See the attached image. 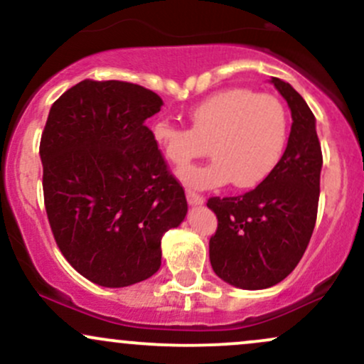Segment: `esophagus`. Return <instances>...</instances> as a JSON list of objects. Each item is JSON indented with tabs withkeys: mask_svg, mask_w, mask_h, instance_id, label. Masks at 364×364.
Masks as SVG:
<instances>
[{
	"mask_svg": "<svg viewBox=\"0 0 364 364\" xmlns=\"http://www.w3.org/2000/svg\"><path fill=\"white\" fill-rule=\"evenodd\" d=\"M186 200L190 205H203V202H205L202 195H196L193 191H186Z\"/></svg>",
	"mask_w": 364,
	"mask_h": 364,
	"instance_id": "34e87169",
	"label": "esophagus"
}]
</instances>
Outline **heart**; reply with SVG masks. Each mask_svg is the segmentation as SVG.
<instances>
[{
  "label": "heart",
  "mask_w": 364,
  "mask_h": 364,
  "mask_svg": "<svg viewBox=\"0 0 364 364\" xmlns=\"http://www.w3.org/2000/svg\"><path fill=\"white\" fill-rule=\"evenodd\" d=\"M191 128L157 119L150 128L166 161L185 168L208 152L207 166L181 171L183 181L196 190L232 185L258 186L277 168L286 152L289 121L277 97L250 89H225L208 95L188 112Z\"/></svg>",
  "instance_id": "obj_1"
}]
</instances>
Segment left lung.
I'll use <instances>...</instances> for the list:
<instances>
[{
	"instance_id": "1",
	"label": "left lung",
	"mask_w": 364,
	"mask_h": 364,
	"mask_svg": "<svg viewBox=\"0 0 364 364\" xmlns=\"http://www.w3.org/2000/svg\"><path fill=\"white\" fill-rule=\"evenodd\" d=\"M291 109L286 152L270 176L240 196H212L217 215L208 253L214 272L241 289H267L289 275L306 252L316 223L323 164L315 116L287 82L272 77Z\"/></svg>"
}]
</instances>
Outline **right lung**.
Masks as SVG:
<instances>
[{
    "instance_id": "right-lung-1",
    "label": "right lung",
    "mask_w": 364,
    "mask_h": 364,
    "mask_svg": "<svg viewBox=\"0 0 364 364\" xmlns=\"http://www.w3.org/2000/svg\"><path fill=\"white\" fill-rule=\"evenodd\" d=\"M156 92L83 80L51 106L41 136L44 205L70 265L104 287L132 286L161 267V240L185 219L181 183L145 121Z\"/></svg>"
}]
</instances>
